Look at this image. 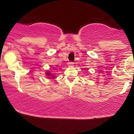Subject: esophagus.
<instances>
[{
  "label": "esophagus",
  "mask_w": 134,
  "mask_h": 134,
  "mask_svg": "<svg viewBox=\"0 0 134 134\" xmlns=\"http://www.w3.org/2000/svg\"><path fill=\"white\" fill-rule=\"evenodd\" d=\"M67 64H68V65L69 66H72L73 65V64H74V63L73 62H68V63H67Z\"/></svg>",
  "instance_id": "34e87169"
}]
</instances>
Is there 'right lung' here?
I'll use <instances>...</instances> for the list:
<instances>
[{"instance_id": "obj_1", "label": "right lung", "mask_w": 134, "mask_h": 134, "mask_svg": "<svg viewBox=\"0 0 134 134\" xmlns=\"http://www.w3.org/2000/svg\"><path fill=\"white\" fill-rule=\"evenodd\" d=\"M47 75L48 76H52V75H51L50 72H48V73H47ZM52 78H54V76H52Z\"/></svg>"}]
</instances>
